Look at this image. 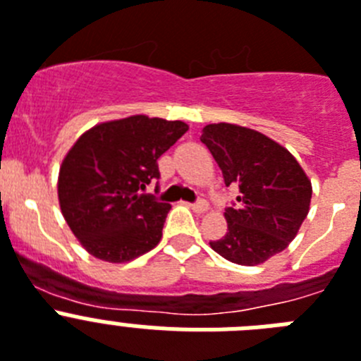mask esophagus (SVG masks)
Returning <instances> with one entry per match:
<instances>
[{
	"label": "esophagus",
	"instance_id": "obj_1",
	"mask_svg": "<svg viewBox=\"0 0 361 361\" xmlns=\"http://www.w3.org/2000/svg\"><path fill=\"white\" fill-rule=\"evenodd\" d=\"M188 206H190L195 214H204V212H208V202L206 201H199L195 202V204H188Z\"/></svg>",
	"mask_w": 361,
	"mask_h": 361
}]
</instances>
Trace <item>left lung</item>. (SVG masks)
I'll return each mask as SVG.
<instances>
[{
	"label": "left lung",
	"mask_w": 361,
	"mask_h": 361,
	"mask_svg": "<svg viewBox=\"0 0 361 361\" xmlns=\"http://www.w3.org/2000/svg\"><path fill=\"white\" fill-rule=\"evenodd\" d=\"M201 142L223 171L226 186L239 188L237 208L224 212L226 235L210 241L230 263L255 267L283 252L310 210L312 184L290 151L245 126L208 124Z\"/></svg>",
	"instance_id": "obj_1"
}]
</instances>
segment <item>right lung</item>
<instances>
[{"label":"right lung","mask_w":361,"mask_h":361,"mask_svg":"<svg viewBox=\"0 0 361 361\" xmlns=\"http://www.w3.org/2000/svg\"><path fill=\"white\" fill-rule=\"evenodd\" d=\"M188 131L180 120L133 115L80 135L58 173V201L71 232L97 259L128 263L160 243L171 206L144 195L157 160Z\"/></svg>","instance_id":"add662e5"}]
</instances>
